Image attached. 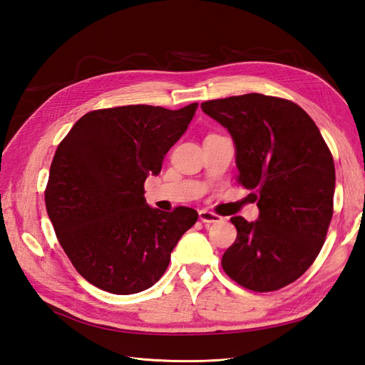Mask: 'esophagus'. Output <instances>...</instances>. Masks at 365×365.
Listing matches in <instances>:
<instances>
[{"label": "esophagus", "mask_w": 365, "mask_h": 365, "mask_svg": "<svg viewBox=\"0 0 365 365\" xmlns=\"http://www.w3.org/2000/svg\"><path fill=\"white\" fill-rule=\"evenodd\" d=\"M200 219L204 224H215V222H219L222 217L217 216L213 212H208V210H200Z\"/></svg>", "instance_id": "1"}]
</instances>
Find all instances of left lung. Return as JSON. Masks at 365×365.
<instances>
[{"mask_svg": "<svg viewBox=\"0 0 365 365\" xmlns=\"http://www.w3.org/2000/svg\"><path fill=\"white\" fill-rule=\"evenodd\" d=\"M235 141L237 181L259 219L231 217L237 237L222 256L228 277L256 292L277 291L307 271L334 215L335 165L314 120L294 102L257 93L201 103Z\"/></svg>", "mask_w": 365, "mask_h": 365, "instance_id": "obj_1", "label": "left lung"}]
</instances>
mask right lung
Instances as JSON below:
<instances>
[{"label":"right lung","instance_id":"1","mask_svg":"<svg viewBox=\"0 0 365 365\" xmlns=\"http://www.w3.org/2000/svg\"><path fill=\"white\" fill-rule=\"evenodd\" d=\"M197 103L176 111L129 105L76 121L50 168L46 207L59 244L82 277L106 292L155 284L197 212L149 207L145 181L181 138Z\"/></svg>","mask_w":365,"mask_h":365}]
</instances>
